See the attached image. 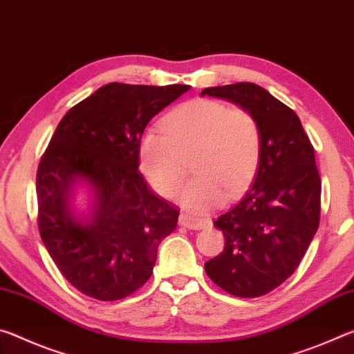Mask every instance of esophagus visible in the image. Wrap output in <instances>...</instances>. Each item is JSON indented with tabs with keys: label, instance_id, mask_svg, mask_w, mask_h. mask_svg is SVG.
<instances>
[{
	"label": "esophagus",
	"instance_id": "esophagus-1",
	"mask_svg": "<svg viewBox=\"0 0 354 354\" xmlns=\"http://www.w3.org/2000/svg\"><path fill=\"white\" fill-rule=\"evenodd\" d=\"M178 224L183 225V227H187V229H191V230H202V229L210 227L212 221L208 218H193V216L182 213L180 218H178Z\"/></svg>",
	"mask_w": 354,
	"mask_h": 354
}]
</instances>
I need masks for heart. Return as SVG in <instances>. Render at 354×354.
Returning <instances> with one entry per match:
<instances>
[{"label":"heart","mask_w":354,"mask_h":354,"mask_svg":"<svg viewBox=\"0 0 354 354\" xmlns=\"http://www.w3.org/2000/svg\"><path fill=\"white\" fill-rule=\"evenodd\" d=\"M149 129L139 144V165L150 185L163 196L182 187L189 160L198 172L180 194L191 212L221 204L225 191L239 194L256 176L262 135L254 115L216 100L188 102Z\"/></svg>","instance_id":"1"}]
</instances>
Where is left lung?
<instances>
[{
  "mask_svg": "<svg viewBox=\"0 0 354 354\" xmlns=\"http://www.w3.org/2000/svg\"><path fill=\"white\" fill-rule=\"evenodd\" d=\"M257 120L262 152L245 196L215 221L224 234L208 277L234 297L266 295L293 274L320 224L322 180L314 147L293 109L254 83L207 88Z\"/></svg>",
  "mask_w": 354,
  "mask_h": 354,
  "instance_id": "left-lung-1",
  "label": "left lung"
}]
</instances>
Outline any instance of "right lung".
<instances>
[{
	"label": "right lung",
	"instance_id": "right-lung-1",
	"mask_svg": "<svg viewBox=\"0 0 354 354\" xmlns=\"http://www.w3.org/2000/svg\"><path fill=\"white\" fill-rule=\"evenodd\" d=\"M188 89L102 86L64 115L40 160V239L61 274L91 298L118 301L142 287L160 243L176 230L178 210L139 172V144L150 120Z\"/></svg>",
	"mask_w": 354,
	"mask_h": 354
}]
</instances>
